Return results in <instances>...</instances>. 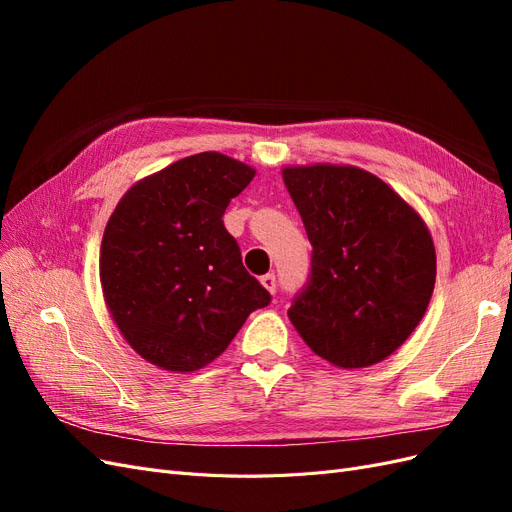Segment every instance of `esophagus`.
<instances>
[{
    "label": "esophagus",
    "instance_id": "1",
    "mask_svg": "<svg viewBox=\"0 0 512 512\" xmlns=\"http://www.w3.org/2000/svg\"><path fill=\"white\" fill-rule=\"evenodd\" d=\"M260 284L265 286L269 292H275V288H277V282H275V275L273 273H267V275H262L260 277Z\"/></svg>",
    "mask_w": 512,
    "mask_h": 512
}]
</instances>
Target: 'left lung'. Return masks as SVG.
<instances>
[{"label": "left lung", "mask_w": 512, "mask_h": 512, "mask_svg": "<svg viewBox=\"0 0 512 512\" xmlns=\"http://www.w3.org/2000/svg\"><path fill=\"white\" fill-rule=\"evenodd\" d=\"M282 179L314 247L290 322L337 369L382 363L423 320L436 286L425 220L359 166H284Z\"/></svg>", "instance_id": "left-lung-1"}]
</instances>
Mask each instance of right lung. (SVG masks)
I'll return each mask as SVG.
<instances>
[{
  "label": "right lung",
  "mask_w": 512,
  "mask_h": 512,
  "mask_svg": "<svg viewBox=\"0 0 512 512\" xmlns=\"http://www.w3.org/2000/svg\"><path fill=\"white\" fill-rule=\"evenodd\" d=\"M256 175L218 151L138 179L106 222L104 303L145 361L175 374L213 363L269 292L245 271L222 215Z\"/></svg>",
  "instance_id": "add662e5"
}]
</instances>
